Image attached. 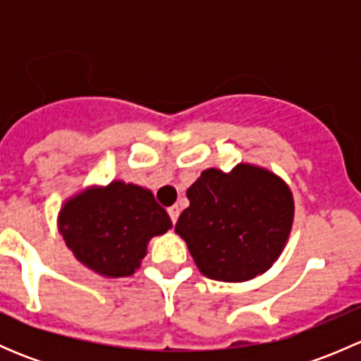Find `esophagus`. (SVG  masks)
I'll return each instance as SVG.
<instances>
[{"instance_id": "esophagus-1", "label": "esophagus", "mask_w": 361, "mask_h": 361, "mask_svg": "<svg viewBox=\"0 0 361 361\" xmlns=\"http://www.w3.org/2000/svg\"><path fill=\"white\" fill-rule=\"evenodd\" d=\"M167 213H169L171 221H173V224H176L178 216H180V207H178V206H171V207H167Z\"/></svg>"}]
</instances>
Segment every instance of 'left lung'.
Segmentation results:
<instances>
[{"mask_svg":"<svg viewBox=\"0 0 361 361\" xmlns=\"http://www.w3.org/2000/svg\"><path fill=\"white\" fill-rule=\"evenodd\" d=\"M190 206L174 232L206 278L243 283L264 274L283 253L293 225V194L264 167L202 171L187 190Z\"/></svg>","mask_w":361,"mask_h":361,"instance_id":"obj_1","label":"left lung"}]
</instances>
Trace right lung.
I'll list each match as a JSON object with an SVG mask.
<instances>
[{
	"instance_id": "1",
	"label": "right lung",
	"mask_w": 361,
	"mask_h": 361,
	"mask_svg": "<svg viewBox=\"0 0 361 361\" xmlns=\"http://www.w3.org/2000/svg\"><path fill=\"white\" fill-rule=\"evenodd\" d=\"M57 227L85 267L103 278H127L140 269L150 239L173 224L148 188L115 180L69 197Z\"/></svg>"
}]
</instances>
